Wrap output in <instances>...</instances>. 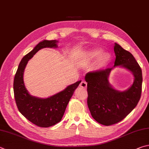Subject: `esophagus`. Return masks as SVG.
Returning a JSON list of instances; mask_svg holds the SVG:
<instances>
[{"label":"esophagus","instance_id":"1","mask_svg":"<svg viewBox=\"0 0 149 149\" xmlns=\"http://www.w3.org/2000/svg\"><path fill=\"white\" fill-rule=\"evenodd\" d=\"M79 86L83 88H86V86H87V83H86V82H85V81H82L81 82Z\"/></svg>","mask_w":149,"mask_h":149}]
</instances>
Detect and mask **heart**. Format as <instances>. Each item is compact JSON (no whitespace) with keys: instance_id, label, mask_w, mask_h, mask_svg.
Segmentation results:
<instances>
[{"instance_id":"1","label":"heart","mask_w":149,"mask_h":149,"mask_svg":"<svg viewBox=\"0 0 149 149\" xmlns=\"http://www.w3.org/2000/svg\"><path fill=\"white\" fill-rule=\"evenodd\" d=\"M87 56L90 59H98L100 58V63L104 64L109 60L110 54L109 53H103V49L100 48L93 49L87 53Z\"/></svg>"}]
</instances>
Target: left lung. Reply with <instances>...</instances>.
Listing matches in <instances>:
<instances>
[{
    "mask_svg": "<svg viewBox=\"0 0 149 149\" xmlns=\"http://www.w3.org/2000/svg\"><path fill=\"white\" fill-rule=\"evenodd\" d=\"M114 66L100 71L88 72L85 79L87 83V105L92 117L98 123L110 126L121 121L133 110L141 98L142 71L132 54L115 43ZM119 66L134 75L133 84L125 91L113 88L109 82L111 70Z\"/></svg>",
    "mask_w": 149,
    "mask_h": 149,
    "instance_id": "obj_1",
    "label": "left lung"
}]
</instances>
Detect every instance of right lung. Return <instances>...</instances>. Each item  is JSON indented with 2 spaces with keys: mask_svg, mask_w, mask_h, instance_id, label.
Masks as SVG:
<instances>
[{
  "mask_svg": "<svg viewBox=\"0 0 149 149\" xmlns=\"http://www.w3.org/2000/svg\"><path fill=\"white\" fill-rule=\"evenodd\" d=\"M56 40H43L31 52L23 56L19 64L13 81V92L19 112L32 123L42 128H48L59 123L65 112L74 92L81 81L72 84L59 93L46 98L31 95L23 81L24 70L28 61L43 48L58 47Z\"/></svg>",
  "mask_w": 149,
  "mask_h": 149,
  "instance_id": "obj_1",
  "label": "right lung"
}]
</instances>
